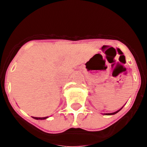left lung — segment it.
<instances>
[{"label": "left lung", "instance_id": "obj_1", "mask_svg": "<svg viewBox=\"0 0 147 147\" xmlns=\"http://www.w3.org/2000/svg\"><path fill=\"white\" fill-rule=\"evenodd\" d=\"M122 108H123V107H122L120 109V110H117V111H115V112H114V113H104V115H115V114H116V113H117L118 112H119V111H120V110H121Z\"/></svg>", "mask_w": 147, "mask_h": 147}]
</instances>
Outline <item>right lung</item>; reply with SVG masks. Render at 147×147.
Returning a JSON list of instances; mask_svg holds the SVG:
<instances>
[{"mask_svg": "<svg viewBox=\"0 0 147 147\" xmlns=\"http://www.w3.org/2000/svg\"><path fill=\"white\" fill-rule=\"evenodd\" d=\"M34 119H37V120H44V119H46L49 118V116L47 117H42V118H40V117H33Z\"/></svg>", "mask_w": 147, "mask_h": 147, "instance_id": "1", "label": "right lung"}]
</instances>
